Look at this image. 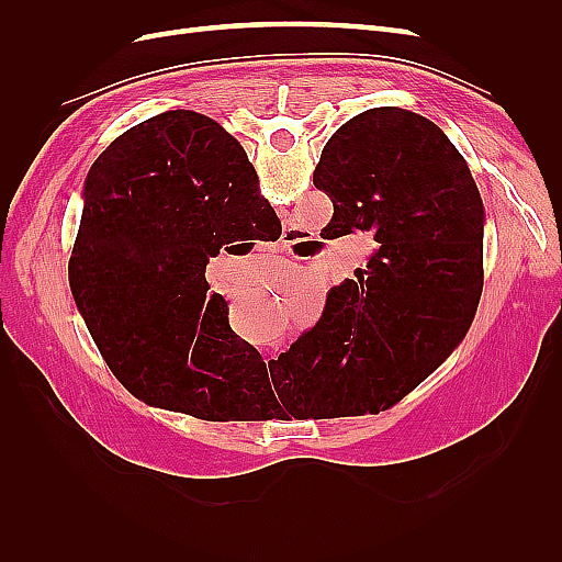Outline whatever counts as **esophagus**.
<instances>
[{"label": "esophagus", "instance_id": "34e87169", "mask_svg": "<svg viewBox=\"0 0 562 562\" xmlns=\"http://www.w3.org/2000/svg\"><path fill=\"white\" fill-rule=\"evenodd\" d=\"M269 359H271V356H269V353H265V361H269Z\"/></svg>", "mask_w": 562, "mask_h": 562}]
</instances>
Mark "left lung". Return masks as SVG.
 Wrapping results in <instances>:
<instances>
[{"instance_id": "obj_1", "label": "left lung", "mask_w": 562, "mask_h": 562, "mask_svg": "<svg viewBox=\"0 0 562 562\" xmlns=\"http://www.w3.org/2000/svg\"><path fill=\"white\" fill-rule=\"evenodd\" d=\"M316 190L337 236L378 250L328 293L316 326L274 361L279 391L314 419L389 411L462 342L483 293V201L464 157L429 119L366 110L321 151Z\"/></svg>"}]
</instances>
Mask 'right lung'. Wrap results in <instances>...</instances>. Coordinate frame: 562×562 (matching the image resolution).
I'll use <instances>...</instances> for the list:
<instances>
[{"instance_id":"right-lung-1","label":"right lung","mask_w":562,"mask_h":562,"mask_svg":"<svg viewBox=\"0 0 562 562\" xmlns=\"http://www.w3.org/2000/svg\"><path fill=\"white\" fill-rule=\"evenodd\" d=\"M83 194L70 285L114 378L166 411L258 417L267 366L206 281L229 239L277 220L244 147L199 112H164L119 135Z\"/></svg>"}]
</instances>
